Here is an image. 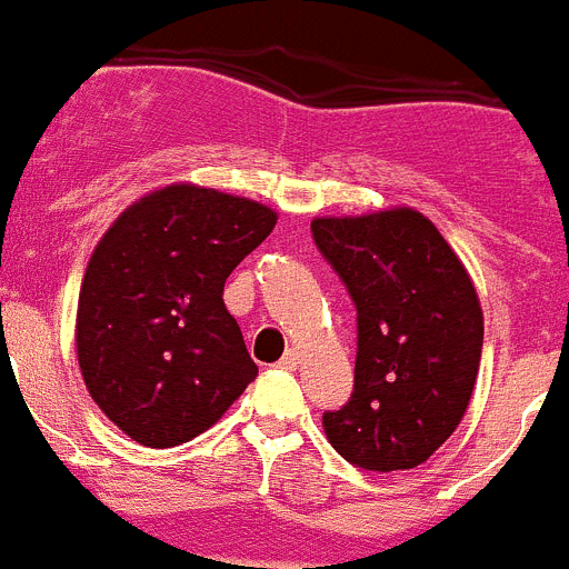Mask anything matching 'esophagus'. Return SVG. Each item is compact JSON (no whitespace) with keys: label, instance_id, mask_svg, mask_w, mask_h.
I'll list each match as a JSON object with an SVG mask.
<instances>
[{"label":"esophagus","instance_id":"obj_1","mask_svg":"<svg viewBox=\"0 0 569 569\" xmlns=\"http://www.w3.org/2000/svg\"><path fill=\"white\" fill-rule=\"evenodd\" d=\"M301 363V356L299 352H296V349H288V352H284V358H281L279 361V367L281 369H296Z\"/></svg>","mask_w":569,"mask_h":569}]
</instances>
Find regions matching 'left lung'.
I'll use <instances>...</instances> for the list:
<instances>
[{"instance_id": "1", "label": "left lung", "mask_w": 569, "mask_h": 569, "mask_svg": "<svg viewBox=\"0 0 569 569\" xmlns=\"http://www.w3.org/2000/svg\"><path fill=\"white\" fill-rule=\"evenodd\" d=\"M310 228L358 310L356 392L321 417L327 440L367 471L423 466L477 383L482 305L471 276L415 208L316 217Z\"/></svg>"}]
</instances>
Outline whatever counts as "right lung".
<instances>
[{
  "label": "right lung",
  "instance_id": "right-lung-1",
  "mask_svg": "<svg viewBox=\"0 0 569 569\" xmlns=\"http://www.w3.org/2000/svg\"><path fill=\"white\" fill-rule=\"evenodd\" d=\"M276 220L248 197L171 182L123 208L96 244L78 293V367L134 442L194 440L257 378L222 290Z\"/></svg>",
  "mask_w": 569,
  "mask_h": 569
}]
</instances>
